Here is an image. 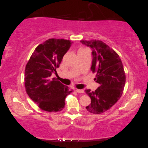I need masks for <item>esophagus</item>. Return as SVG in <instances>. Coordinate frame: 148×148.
<instances>
[{
  "label": "esophagus",
  "instance_id": "obj_1",
  "mask_svg": "<svg viewBox=\"0 0 148 148\" xmlns=\"http://www.w3.org/2000/svg\"><path fill=\"white\" fill-rule=\"evenodd\" d=\"M75 91H76L78 93H83L84 92V90H83V89H77L75 90Z\"/></svg>",
  "mask_w": 148,
  "mask_h": 148
}]
</instances>
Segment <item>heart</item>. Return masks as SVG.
Wrapping results in <instances>:
<instances>
[{"instance_id":"heart-1","label":"heart","mask_w":148,"mask_h":148,"mask_svg":"<svg viewBox=\"0 0 148 148\" xmlns=\"http://www.w3.org/2000/svg\"><path fill=\"white\" fill-rule=\"evenodd\" d=\"M84 49V48H80V49H79V50H80V49Z\"/></svg>"}]
</instances>
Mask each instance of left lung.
Returning a JSON list of instances; mask_svg holds the SVG:
<instances>
[{
  "instance_id": "left-lung-1",
  "label": "left lung",
  "mask_w": 148,
  "mask_h": 148,
  "mask_svg": "<svg viewBox=\"0 0 148 148\" xmlns=\"http://www.w3.org/2000/svg\"><path fill=\"white\" fill-rule=\"evenodd\" d=\"M92 49L90 69L96 73L94 79L99 87L95 91L85 90L91 103L86 108L93 114H101L110 109L121 97L126 82V75L119 55L109 45L99 40H81Z\"/></svg>"
}]
</instances>
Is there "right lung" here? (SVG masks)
<instances>
[{"label": "right lung", "mask_w": 148, "mask_h": 148, "mask_svg": "<svg viewBox=\"0 0 148 148\" xmlns=\"http://www.w3.org/2000/svg\"><path fill=\"white\" fill-rule=\"evenodd\" d=\"M72 44L69 40L50 39L36 48L25 66L26 92L42 110L62 111L66 97L73 92L56 78H51L59 67Z\"/></svg>", "instance_id": "right-lung-1"}]
</instances>
